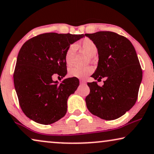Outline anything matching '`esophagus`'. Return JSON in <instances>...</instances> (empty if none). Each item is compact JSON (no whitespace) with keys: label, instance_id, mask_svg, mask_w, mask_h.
<instances>
[{"label":"esophagus","instance_id":"1","mask_svg":"<svg viewBox=\"0 0 154 154\" xmlns=\"http://www.w3.org/2000/svg\"><path fill=\"white\" fill-rule=\"evenodd\" d=\"M80 83H81V84H85L86 83V81H85V80H80Z\"/></svg>","mask_w":154,"mask_h":154}]
</instances>
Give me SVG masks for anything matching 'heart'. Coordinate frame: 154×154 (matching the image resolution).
I'll list each match as a JSON object with an SVG mask.
<instances>
[{"label": "heart", "mask_w": 154, "mask_h": 154, "mask_svg": "<svg viewBox=\"0 0 154 154\" xmlns=\"http://www.w3.org/2000/svg\"><path fill=\"white\" fill-rule=\"evenodd\" d=\"M81 49L90 57H93L97 52V47L92 40L85 38L81 43ZM76 50L75 44H71L67 48L64 55V60L67 66H71L73 63V58ZM93 72V68L92 66H86L83 68L81 67H72L69 70V75L71 77H75L78 79H85Z\"/></svg>", "instance_id": "heart-1"}]
</instances>
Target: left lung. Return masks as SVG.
I'll list each match as a JSON object with an SVG mask.
<instances>
[{
    "label": "left lung",
    "mask_w": 154,
    "mask_h": 154,
    "mask_svg": "<svg viewBox=\"0 0 154 154\" xmlns=\"http://www.w3.org/2000/svg\"><path fill=\"white\" fill-rule=\"evenodd\" d=\"M97 47V68L91 75L104 78V85L88 83L90 92L86 97L90 112L100 119H119L135 104L142 80V70L135 49L129 40L111 31L85 33Z\"/></svg>",
    "instance_id": "8db88e82"
}]
</instances>
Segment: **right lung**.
Listing matches in <instances>:
<instances>
[{
  "label": "right lung",
  "instance_id": "1",
  "mask_svg": "<svg viewBox=\"0 0 154 154\" xmlns=\"http://www.w3.org/2000/svg\"><path fill=\"white\" fill-rule=\"evenodd\" d=\"M84 34L46 33L27 41L19 52L14 72V85L21 109L27 117L49 125L64 117L67 100L79 85L77 78L61 83L54 81L57 73H67L64 55L69 46Z\"/></svg>",
  "mask_w": 154,
  "mask_h": 154
}]
</instances>
